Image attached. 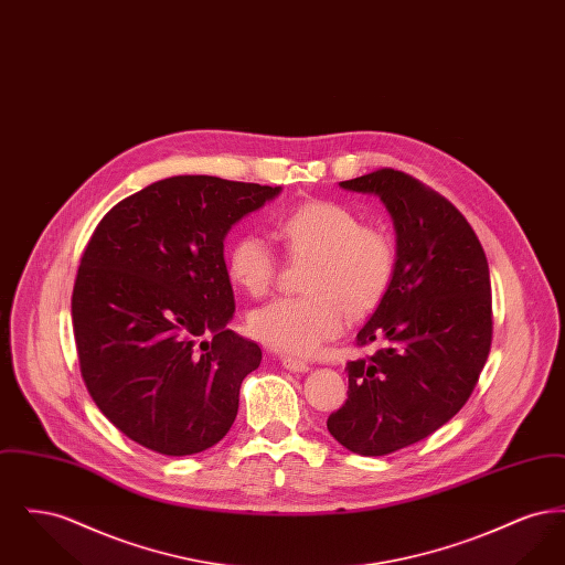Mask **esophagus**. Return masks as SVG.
Here are the masks:
<instances>
[{"label":"esophagus","mask_w":565,"mask_h":565,"mask_svg":"<svg viewBox=\"0 0 565 565\" xmlns=\"http://www.w3.org/2000/svg\"><path fill=\"white\" fill-rule=\"evenodd\" d=\"M281 364L292 373H309V364L302 360H296L292 355H281Z\"/></svg>","instance_id":"34e87169"}]
</instances>
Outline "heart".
I'll list each match as a JSON object with an SVG mask.
<instances>
[{"label": "heart", "instance_id": "heart-1", "mask_svg": "<svg viewBox=\"0 0 565 565\" xmlns=\"http://www.w3.org/2000/svg\"><path fill=\"white\" fill-rule=\"evenodd\" d=\"M277 235L292 260H309L302 275L309 295L277 298L249 313V334L270 350L316 353L341 334L348 311L355 318L371 313L392 288L398 265L394 239L339 203L296 207L277 222ZM224 267L233 286L263 296L277 275V256L260 235L243 233L228 245Z\"/></svg>", "mask_w": 565, "mask_h": 565}]
</instances>
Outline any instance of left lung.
<instances>
[{"mask_svg": "<svg viewBox=\"0 0 565 565\" xmlns=\"http://www.w3.org/2000/svg\"><path fill=\"white\" fill-rule=\"evenodd\" d=\"M376 194L396 228V275L358 332L375 353L348 362L345 404L328 431L358 456H387L445 426L470 398L491 350L483 245L438 192L394 169L339 184Z\"/></svg>", "mask_w": 565, "mask_h": 565, "instance_id": "1", "label": "left lung"}]
</instances>
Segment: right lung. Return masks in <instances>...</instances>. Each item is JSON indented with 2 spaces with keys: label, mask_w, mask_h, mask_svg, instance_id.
I'll return each instance as SVG.
<instances>
[{
  "label": "right lung",
  "mask_w": 565,
  "mask_h": 565,
  "mask_svg": "<svg viewBox=\"0 0 565 565\" xmlns=\"http://www.w3.org/2000/svg\"><path fill=\"white\" fill-rule=\"evenodd\" d=\"M281 186L175 175L114 205L82 254L72 295L90 398L137 445L192 456L231 430L263 351L226 323L224 237Z\"/></svg>",
  "instance_id": "add662e5"
}]
</instances>
